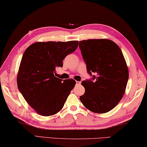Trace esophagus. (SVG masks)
<instances>
[{"mask_svg":"<svg viewBox=\"0 0 147 147\" xmlns=\"http://www.w3.org/2000/svg\"><path fill=\"white\" fill-rule=\"evenodd\" d=\"M76 85H80V83H81V82L80 81H76Z\"/></svg>","mask_w":147,"mask_h":147,"instance_id":"obj_1","label":"esophagus"}]
</instances>
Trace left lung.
<instances>
[{"mask_svg": "<svg viewBox=\"0 0 147 147\" xmlns=\"http://www.w3.org/2000/svg\"><path fill=\"white\" fill-rule=\"evenodd\" d=\"M79 46L88 72L96 74L81 82L85 92L80 100L91 112L107 113L125 93L129 71L123 54L117 44L105 38L79 41Z\"/></svg>", "mask_w": 147, "mask_h": 147, "instance_id": "1", "label": "left lung"}]
</instances>
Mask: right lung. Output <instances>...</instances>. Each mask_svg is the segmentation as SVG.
Returning a JSON list of instances; mask_svg holds the SVG:
<instances>
[{"label": "right lung", "mask_w": 147, "mask_h": 147, "mask_svg": "<svg viewBox=\"0 0 147 147\" xmlns=\"http://www.w3.org/2000/svg\"><path fill=\"white\" fill-rule=\"evenodd\" d=\"M79 41L38 42L24 53L17 76L19 91L26 102L38 114L55 115L63 107L76 85L72 79L55 76L56 68L63 67V60L74 52Z\"/></svg>", "instance_id": "right-lung-1"}]
</instances>
